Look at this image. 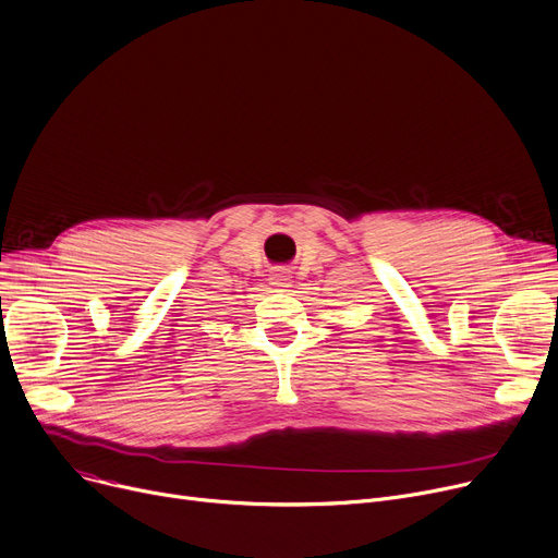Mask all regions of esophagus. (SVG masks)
<instances>
[{
    "label": "esophagus",
    "mask_w": 558,
    "mask_h": 558,
    "mask_svg": "<svg viewBox=\"0 0 558 558\" xmlns=\"http://www.w3.org/2000/svg\"><path fill=\"white\" fill-rule=\"evenodd\" d=\"M271 284L276 287V289H287L289 284H291V271L289 269H284V267H278V269H274L271 271Z\"/></svg>",
    "instance_id": "34e87169"
}]
</instances>
